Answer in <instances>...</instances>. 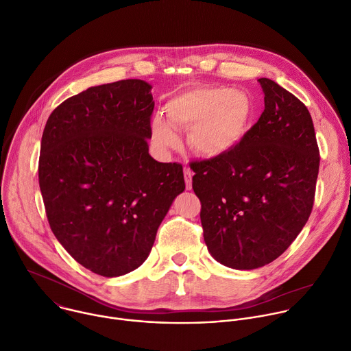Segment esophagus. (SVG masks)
I'll list each match as a JSON object with an SVG mask.
<instances>
[{
  "label": "esophagus",
  "mask_w": 351,
  "mask_h": 351,
  "mask_svg": "<svg viewBox=\"0 0 351 351\" xmlns=\"http://www.w3.org/2000/svg\"><path fill=\"white\" fill-rule=\"evenodd\" d=\"M192 170L189 167H184V178H185V185L186 189H192Z\"/></svg>",
  "instance_id": "obj_1"
}]
</instances>
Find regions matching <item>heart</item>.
<instances>
[{
	"label": "heart",
	"instance_id": "heart-1",
	"mask_svg": "<svg viewBox=\"0 0 351 351\" xmlns=\"http://www.w3.org/2000/svg\"><path fill=\"white\" fill-rule=\"evenodd\" d=\"M169 122H151L154 144L165 151L177 148L173 130H188V144L199 156L214 159L233 151L248 133L254 108L250 97L230 88H195L173 97L166 106Z\"/></svg>",
	"mask_w": 351,
	"mask_h": 351
}]
</instances>
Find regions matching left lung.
I'll return each mask as SVG.
<instances>
[{"mask_svg":"<svg viewBox=\"0 0 351 351\" xmlns=\"http://www.w3.org/2000/svg\"><path fill=\"white\" fill-rule=\"evenodd\" d=\"M265 110L229 154L192 163L203 236L223 266L252 270L278 258L313 208L319 155L308 110L269 78Z\"/></svg>","mask_w":351,"mask_h":351,"instance_id":"1","label":"left lung"}]
</instances>
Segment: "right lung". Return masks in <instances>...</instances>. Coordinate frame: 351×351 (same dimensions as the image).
Listing matches in <instances>:
<instances>
[{"label":"right lung","instance_id":"obj_1","mask_svg":"<svg viewBox=\"0 0 351 351\" xmlns=\"http://www.w3.org/2000/svg\"><path fill=\"white\" fill-rule=\"evenodd\" d=\"M152 86L125 80L62 103L41 141L40 188L51 229L84 267L119 277L141 266L174 199L182 166L148 152Z\"/></svg>","mask_w":351,"mask_h":351}]
</instances>
